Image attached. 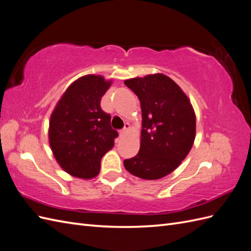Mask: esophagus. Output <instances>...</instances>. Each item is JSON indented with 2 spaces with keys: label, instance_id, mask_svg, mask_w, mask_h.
<instances>
[{
  "label": "esophagus",
  "instance_id": "esophagus-1",
  "mask_svg": "<svg viewBox=\"0 0 251 251\" xmlns=\"http://www.w3.org/2000/svg\"><path fill=\"white\" fill-rule=\"evenodd\" d=\"M128 130H130V124H125V127L123 128V130H120V132H119V135H120V137H123V136H125L127 132H128Z\"/></svg>",
  "mask_w": 251,
  "mask_h": 251
}]
</instances>
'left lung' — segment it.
<instances>
[{"label": "left lung", "mask_w": 251, "mask_h": 251, "mask_svg": "<svg viewBox=\"0 0 251 251\" xmlns=\"http://www.w3.org/2000/svg\"><path fill=\"white\" fill-rule=\"evenodd\" d=\"M137 95L142 113L138 154L126 159L125 168L141 179L156 180L176 170L191 151L196 116L183 91L163 74L125 81Z\"/></svg>", "instance_id": "1"}]
</instances>
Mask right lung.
Returning a JSON list of instances; mask_svg holds the SVG:
<instances>
[{
	"mask_svg": "<svg viewBox=\"0 0 251 251\" xmlns=\"http://www.w3.org/2000/svg\"><path fill=\"white\" fill-rule=\"evenodd\" d=\"M110 86L111 81L100 75L82 76L67 89L51 115L49 142L53 155L74 177L97 176L101 158L118 137L111 126V115L100 107Z\"/></svg>",
	"mask_w": 251,
	"mask_h": 251,
	"instance_id": "add662e5",
	"label": "right lung"
}]
</instances>
